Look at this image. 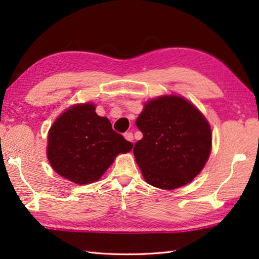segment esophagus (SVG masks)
Segmentation results:
<instances>
[{"label": "esophagus", "instance_id": "obj_1", "mask_svg": "<svg viewBox=\"0 0 259 259\" xmlns=\"http://www.w3.org/2000/svg\"><path fill=\"white\" fill-rule=\"evenodd\" d=\"M123 137L125 138L126 141H130V142H134V135L131 133H125L123 135Z\"/></svg>", "mask_w": 259, "mask_h": 259}]
</instances>
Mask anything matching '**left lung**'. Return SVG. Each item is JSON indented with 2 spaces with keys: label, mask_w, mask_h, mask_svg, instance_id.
Returning a JSON list of instances; mask_svg holds the SVG:
<instances>
[{
  "label": "left lung",
  "mask_w": 259,
  "mask_h": 259,
  "mask_svg": "<svg viewBox=\"0 0 259 259\" xmlns=\"http://www.w3.org/2000/svg\"><path fill=\"white\" fill-rule=\"evenodd\" d=\"M136 124L142 139L134 155L148 184L160 189L183 187L199 174L211 151V129L194 104L179 96L148 101Z\"/></svg>",
  "instance_id": "left-lung-1"
}]
</instances>
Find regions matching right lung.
Wrapping results in <instances>:
<instances>
[{"label":"right lung","mask_w":259,"mask_h":259,"mask_svg":"<svg viewBox=\"0 0 259 259\" xmlns=\"http://www.w3.org/2000/svg\"><path fill=\"white\" fill-rule=\"evenodd\" d=\"M134 145L112 130L93 103L70 107L54 121L48 136L47 156L54 171L78 185L101 178L119 153Z\"/></svg>","instance_id":"1"}]
</instances>
